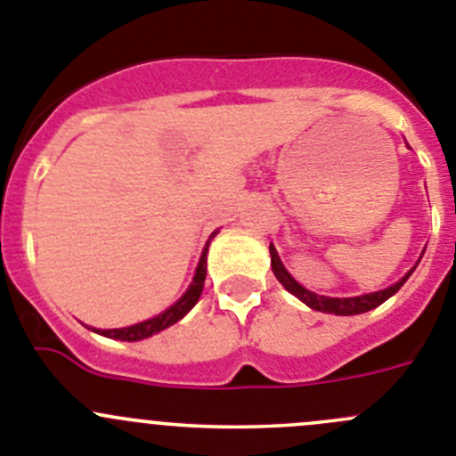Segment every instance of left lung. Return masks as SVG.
Here are the masks:
<instances>
[{
  "mask_svg": "<svg viewBox=\"0 0 456 456\" xmlns=\"http://www.w3.org/2000/svg\"><path fill=\"white\" fill-rule=\"evenodd\" d=\"M270 256H272V272H274V276L279 279V283L286 288L288 292H292L297 299H301L305 305H310L313 310H319V313H329V314H344V317H348V314L367 313V310H373V308H378L380 304H385L389 297H394L395 292L401 290L403 283H405V281L410 279L411 272L416 270V265H414L405 276H403L401 281H398V283L385 288V290L369 292V295H360V297H342V299H339V297L314 295V292L305 290L304 286H299V283H297V281L290 276V272L283 267L279 254H276V249L272 248V245H270Z\"/></svg>",
  "mask_w": 456,
  "mask_h": 456,
  "instance_id": "obj_1",
  "label": "left lung"
}]
</instances>
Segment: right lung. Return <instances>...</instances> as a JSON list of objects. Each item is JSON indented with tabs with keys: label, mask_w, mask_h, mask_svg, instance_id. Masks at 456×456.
<instances>
[{
	"label": "right lung",
	"mask_w": 456,
	"mask_h": 456,
	"mask_svg": "<svg viewBox=\"0 0 456 456\" xmlns=\"http://www.w3.org/2000/svg\"><path fill=\"white\" fill-rule=\"evenodd\" d=\"M216 233H218V232L211 233V238H214ZM211 238H208V242H211ZM208 242H207V248H204V252H202V258H200V263H198V270H195L193 283H191L189 290H186L184 295H182L180 299L175 301V304L170 305V308H166L164 313H159V314H157V317L146 319V322H139V324H134V326H126V329H110V330L92 329V330H96V333L105 335V338L121 339V342H139V339L151 338V335L159 333V330L168 329V326H173V324H175V322H180V319L184 317V314L189 313V310L193 308L195 304H198L200 295H202L204 279H207Z\"/></svg>",
	"instance_id": "add662e5"
}]
</instances>
